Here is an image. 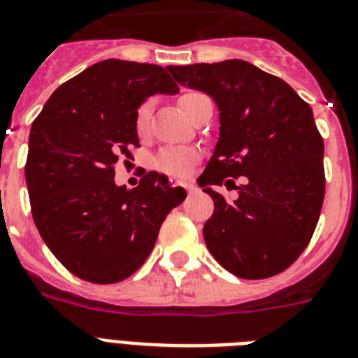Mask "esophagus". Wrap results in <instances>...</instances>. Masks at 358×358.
I'll return each mask as SVG.
<instances>
[{
	"label": "esophagus",
	"mask_w": 358,
	"mask_h": 358,
	"mask_svg": "<svg viewBox=\"0 0 358 358\" xmlns=\"http://www.w3.org/2000/svg\"><path fill=\"white\" fill-rule=\"evenodd\" d=\"M184 187L187 189V193H194L196 191V185L194 184H184Z\"/></svg>",
	"instance_id": "obj_1"
}]
</instances>
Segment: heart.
I'll list each match as a JSON object with an SVG mask.
<instances>
[{
  "instance_id": "obj_1",
  "label": "heart",
  "mask_w": 358,
  "mask_h": 358,
  "mask_svg": "<svg viewBox=\"0 0 358 358\" xmlns=\"http://www.w3.org/2000/svg\"><path fill=\"white\" fill-rule=\"evenodd\" d=\"M202 94V92H185L180 96V107L185 114H189L191 105H193L194 98ZM151 113H152V101H143L138 107L136 114H134V131L138 136H147L149 129H151ZM198 160V152L189 147H165L158 152L155 158V167L160 173L167 174V176H174V178H182L191 173L194 162Z\"/></svg>"
}]
</instances>
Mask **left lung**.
<instances>
[{
  "label": "left lung",
  "mask_w": 358,
  "mask_h": 358,
  "mask_svg": "<svg viewBox=\"0 0 358 358\" xmlns=\"http://www.w3.org/2000/svg\"><path fill=\"white\" fill-rule=\"evenodd\" d=\"M167 69L220 110V138L198 178L215 202L207 249L240 278L278 275L308 248L326 193L313 110L284 80L242 59Z\"/></svg>",
  "instance_id": "8db88e82"
}]
</instances>
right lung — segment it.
Segmentation results:
<instances>
[{
  "mask_svg": "<svg viewBox=\"0 0 358 358\" xmlns=\"http://www.w3.org/2000/svg\"><path fill=\"white\" fill-rule=\"evenodd\" d=\"M156 92H178L167 69L105 59L59 85L32 123V218L54 257L82 280L114 284L138 271L165 216L184 202V189L155 171L134 189L114 184L116 164L140 147L134 114Z\"/></svg>",
  "mask_w": 358,
  "mask_h": 358,
  "instance_id": "1",
  "label": "right lung"
}]
</instances>
